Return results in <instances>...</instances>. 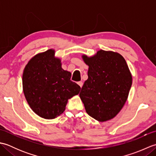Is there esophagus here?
Segmentation results:
<instances>
[{
	"label": "esophagus",
	"instance_id": "esophagus-1",
	"mask_svg": "<svg viewBox=\"0 0 156 156\" xmlns=\"http://www.w3.org/2000/svg\"><path fill=\"white\" fill-rule=\"evenodd\" d=\"M78 84L80 86V87L82 88V86H83V82H82V81H80V82H78Z\"/></svg>",
	"mask_w": 156,
	"mask_h": 156
}]
</instances>
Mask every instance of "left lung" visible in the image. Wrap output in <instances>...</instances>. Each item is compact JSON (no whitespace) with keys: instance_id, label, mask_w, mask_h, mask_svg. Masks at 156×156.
<instances>
[{"instance_id":"8db88e82","label":"left lung","mask_w":156,"mask_h":156,"mask_svg":"<svg viewBox=\"0 0 156 156\" xmlns=\"http://www.w3.org/2000/svg\"><path fill=\"white\" fill-rule=\"evenodd\" d=\"M88 66V78L80 97L87 113L100 122L114 118L127 101L132 76L119 53L99 50L94 55L82 56Z\"/></svg>"}]
</instances>
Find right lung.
I'll use <instances>...</instances> for the list:
<instances>
[{
  "label": "right lung",
  "mask_w": 156,
  "mask_h": 156,
  "mask_svg": "<svg viewBox=\"0 0 156 156\" xmlns=\"http://www.w3.org/2000/svg\"><path fill=\"white\" fill-rule=\"evenodd\" d=\"M71 73L62 68L54 49L35 55L23 74V89L29 107L44 119H53L64 112L68 99L81 88L70 80Z\"/></svg>",
  "instance_id": "add662e5"
}]
</instances>
